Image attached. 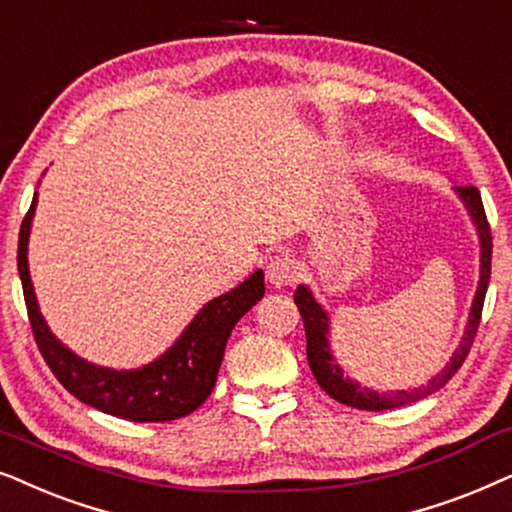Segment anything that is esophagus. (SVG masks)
Segmentation results:
<instances>
[{
  "mask_svg": "<svg viewBox=\"0 0 512 512\" xmlns=\"http://www.w3.org/2000/svg\"><path fill=\"white\" fill-rule=\"evenodd\" d=\"M267 278L274 288H285L299 278V264L290 255H276L267 267Z\"/></svg>",
  "mask_w": 512,
  "mask_h": 512,
  "instance_id": "esophagus-1",
  "label": "esophagus"
}]
</instances>
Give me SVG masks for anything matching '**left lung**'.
<instances>
[{
    "instance_id": "obj_1",
    "label": "left lung",
    "mask_w": 512,
    "mask_h": 512,
    "mask_svg": "<svg viewBox=\"0 0 512 512\" xmlns=\"http://www.w3.org/2000/svg\"><path fill=\"white\" fill-rule=\"evenodd\" d=\"M454 192L459 194V199L463 201V206H466V210H468L470 220H473L475 229H478L480 281H478V290H475V297H473V306H470L468 325H466V332H463V337H461L459 349L452 353V358H449L445 370L435 374V377L428 381L426 386L410 388V391L379 393V391H374V388L360 386L356 379L346 377L344 370L335 360V356H332L330 339H327V335H330V318H327V311L316 302V297L311 295V290L306 288V285H299V288L295 290V304L304 320L306 358H309V367H311L313 377H316V381L320 384V388H323L330 398H335L337 403L358 407V410H370V412L393 410V407L417 403V400L426 398V395H431L438 391V388L445 386L447 381L454 377L456 370L463 365V360H466L470 346H473V339H475V335H478L482 304H485L489 276H492V231H489V222H487L485 206H482L478 187L456 185Z\"/></svg>"
}]
</instances>
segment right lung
<instances>
[{"label":"right lung","mask_w":512,"mask_h":512,"mask_svg":"<svg viewBox=\"0 0 512 512\" xmlns=\"http://www.w3.org/2000/svg\"><path fill=\"white\" fill-rule=\"evenodd\" d=\"M37 194L18 234V274L23 283L27 316L39 351L56 379L81 403L128 421H173L192 414L213 393L224 346L234 325L260 302L264 274L257 269L234 290L210 299L170 349L138 370H109L72 353L53 335L34 297L27 269V241Z\"/></svg>","instance_id":"right-lung-1"}]
</instances>
